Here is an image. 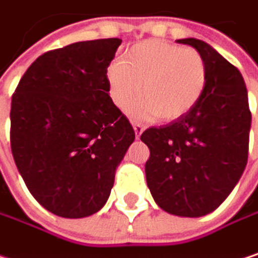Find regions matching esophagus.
I'll return each mask as SVG.
<instances>
[{"label": "esophagus", "instance_id": "1", "mask_svg": "<svg viewBox=\"0 0 258 258\" xmlns=\"http://www.w3.org/2000/svg\"><path fill=\"white\" fill-rule=\"evenodd\" d=\"M132 126H134V131H135L137 137H140L143 134V131H144V126L140 124V123H132Z\"/></svg>", "mask_w": 258, "mask_h": 258}]
</instances>
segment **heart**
<instances>
[{"label":"heart","mask_w":258,"mask_h":258,"mask_svg":"<svg viewBox=\"0 0 258 258\" xmlns=\"http://www.w3.org/2000/svg\"><path fill=\"white\" fill-rule=\"evenodd\" d=\"M209 81L204 57L192 48L149 39L129 48L106 70L112 103L126 111L141 91L132 114L171 123L188 115L203 99Z\"/></svg>","instance_id":"obj_1"}]
</instances>
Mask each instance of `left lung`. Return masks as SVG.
I'll use <instances>...</instances> for the list:
<instances>
[{"label": "left lung", "mask_w": 258, "mask_h": 258, "mask_svg": "<svg viewBox=\"0 0 258 258\" xmlns=\"http://www.w3.org/2000/svg\"><path fill=\"white\" fill-rule=\"evenodd\" d=\"M206 60L207 88L192 111L165 126L149 127L147 186L156 204L177 216L213 212L239 182L248 161L251 111L240 72L198 39H180Z\"/></svg>", "instance_id": "left-lung-1"}]
</instances>
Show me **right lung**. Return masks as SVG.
Returning a JSON list of instances; mask_svg holds the SVG:
<instances>
[{
	"instance_id": "add662e5",
	"label": "right lung",
	"mask_w": 258,
	"mask_h": 258,
	"mask_svg": "<svg viewBox=\"0 0 258 258\" xmlns=\"http://www.w3.org/2000/svg\"><path fill=\"white\" fill-rule=\"evenodd\" d=\"M120 45V39H99L48 51L27 69L12 96L15 164L28 191L57 216L99 212L135 140L106 82Z\"/></svg>"
}]
</instances>
